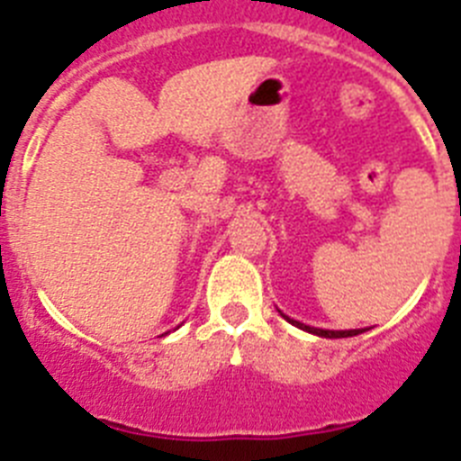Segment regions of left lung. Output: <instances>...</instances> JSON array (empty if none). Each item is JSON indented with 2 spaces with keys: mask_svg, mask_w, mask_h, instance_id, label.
<instances>
[{
  "mask_svg": "<svg viewBox=\"0 0 461 461\" xmlns=\"http://www.w3.org/2000/svg\"><path fill=\"white\" fill-rule=\"evenodd\" d=\"M281 316H284V313H281ZM284 319H286L288 323L295 325V328L307 330V332H312V335L325 337V339H341V337H356V335H360V332H362V330H321V328H312V325L300 323V321L288 319V316H284Z\"/></svg>",
  "mask_w": 461,
  "mask_h": 461,
  "instance_id": "1",
  "label": "left lung"
}]
</instances>
